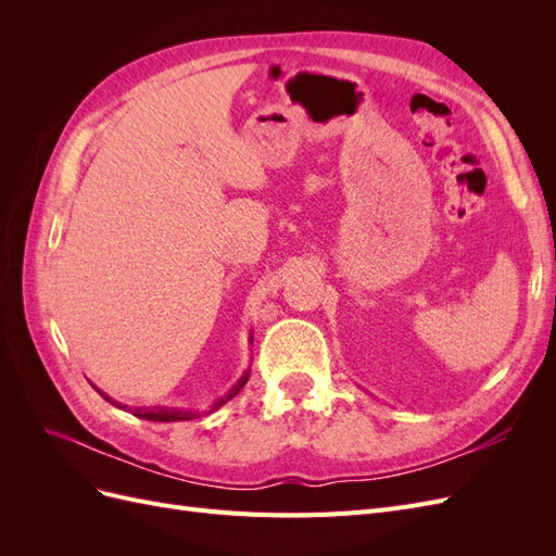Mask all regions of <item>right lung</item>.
Returning a JSON list of instances; mask_svg holds the SVG:
<instances>
[{"label": "right lung", "mask_w": 556, "mask_h": 556, "mask_svg": "<svg viewBox=\"0 0 556 556\" xmlns=\"http://www.w3.org/2000/svg\"><path fill=\"white\" fill-rule=\"evenodd\" d=\"M243 384H245V380L239 384V390ZM237 392H233V394H237ZM233 394H229V396H233ZM220 403H225V401H220ZM134 415L146 417V419H162V422H169V419H190V413H176V410H137Z\"/></svg>", "instance_id": "add662e5"}]
</instances>
